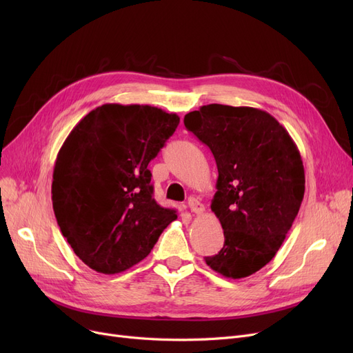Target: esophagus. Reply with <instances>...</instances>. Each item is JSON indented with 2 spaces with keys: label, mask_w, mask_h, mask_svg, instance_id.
<instances>
[{
  "label": "esophagus",
  "mask_w": 353,
  "mask_h": 353,
  "mask_svg": "<svg viewBox=\"0 0 353 353\" xmlns=\"http://www.w3.org/2000/svg\"><path fill=\"white\" fill-rule=\"evenodd\" d=\"M188 208H189L193 213H196V214H200V213L205 212V206H203V203H200V201H199L197 199H194V197H190V199H189Z\"/></svg>",
  "instance_id": "esophagus-1"
}]
</instances>
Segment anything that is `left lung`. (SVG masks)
Segmentation results:
<instances>
[{
    "label": "left lung",
    "mask_w": 353,
    "mask_h": 353,
    "mask_svg": "<svg viewBox=\"0 0 353 353\" xmlns=\"http://www.w3.org/2000/svg\"><path fill=\"white\" fill-rule=\"evenodd\" d=\"M184 125L210 148L219 172L210 208L225 245L205 261L225 277H248L272 261L298 216L301 153L279 121L253 107L203 105L184 116Z\"/></svg>",
    "instance_id": "8db88e82"
}]
</instances>
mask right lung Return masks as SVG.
Segmentation results:
<instances>
[{
    "label": "right lung",
    "instance_id": "add662e5",
    "mask_svg": "<svg viewBox=\"0 0 353 353\" xmlns=\"http://www.w3.org/2000/svg\"><path fill=\"white\" fill-rule=\"evenodd\" d=\"M180 123L140 104H103L71 130L54 164L51 199L63 236L81 261L114 274L141 262L176 210L153 199L147 169Z\"/></svg>",
    "mask_w": 353,
    "mask_h": 353
}]
</instances>
